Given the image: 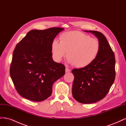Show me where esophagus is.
Wrapping results in <instances>:
<instances>
[{
	"label": "esophagus",
	"instance_id": "34e87169",
	"mask_svg": "<svg viewBox=\"0 0 126 126\" xmlns=\"http://www.w3.org/2000/svg\"><path fill=\"white\" fill-rule=\"evenodd\" d=\"M65 71H66V72H70V69H69V68H68L66 67V70H65Z\"/></svg>",
	"mask_w": 126,
	"mask_h": 126
}]
</instances>
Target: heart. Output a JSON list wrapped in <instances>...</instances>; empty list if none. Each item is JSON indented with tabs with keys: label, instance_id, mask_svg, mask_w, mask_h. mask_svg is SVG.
Returning <instances> with one entry per match:
<instances>
[{
	"label": "heart",
	"instance_id": "b5f03b06",
	"mask_svg": "<svg viewBox=\"0 0 126 126\" xmlns=\"http://www.w3.org/2000/svg\"><path fill=\"white\" fill-rule=\"evenodd\" d=\"M59 38V42L54 40L51 44L53 57L58 62L66 56L67 53L69 63L78 68L86 67L96 59L99 52V41L85 33L65 32L61 34Z\"/></svg>",
	"mask_w": 126,
	"mask_h": 126
}]
</instances>
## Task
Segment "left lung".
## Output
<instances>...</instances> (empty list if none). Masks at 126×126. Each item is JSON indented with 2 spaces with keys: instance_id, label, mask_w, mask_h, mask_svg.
<instances>
[{
  "instance_id": "left-lung-1",
  "label": "left lung",
  "mask_w": 126,
  "mask_h": 126,
  "mask_svg": "<svg viewBox=\"0 0 126 126\" xmlns=\"http://www.w3.org/2000/svg\"><path fill=\"white\" fill-rule=\"evenodd\" d=\"M94 33L100 44L99 52L89 66L71 71L74 76L72 94L76 100L82 104H92L105 96L115 81V54L106 37L97 31Z\"/></svg>"
}]
</instances>
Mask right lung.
<instances>
[{
	"instance_id": "add662e5",
	"label": "right lung",
	"mask_w": 126,
	"mask_h": 126,
	"mask_svg": "<svg viewBox=\"0 0 126 126\" xmlns=\"http://www.w3.org/2000/svg\"><path fill=\"white\" fill-rule=\"evenodd\" d=\"M64 28L32 30L15 48L10 75L18 93L26 99L41 101L50 97L52 85L65 74L63 64L52 58L51 44Z\"/></svg>"
}]
</instances>
